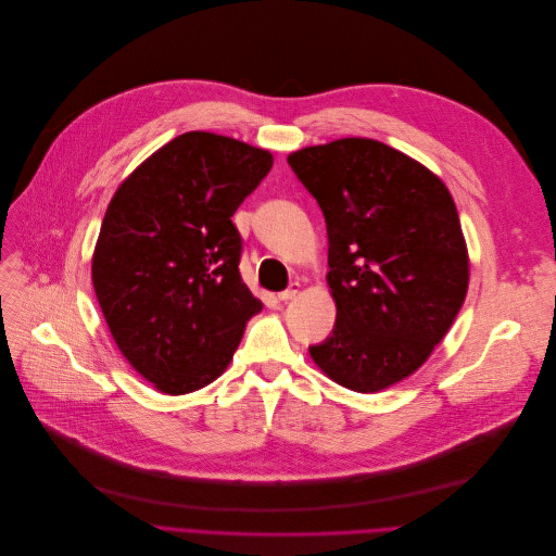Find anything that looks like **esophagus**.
I'll return each mask as SVG.
<instances>
[{"label": "esophagus", "mask_w": 556, "mask_h": 556, "mask_svg": "<svg viewBox=\"0 0 556 556\" xmlns=\"http://www.w3.org/2000/svg\"><path fill=\"white\" fill-rule=\"evenodd\" d=\"M299 292H301V285H299V282H292V285H289V287L285 289V292L278 294V299H280V301H292Z\"/></svg>", "instance_id": "esophagus-1"}]
</instances>
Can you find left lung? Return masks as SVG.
<instances>
[{"instance_id": "1", "label": "left lung", "mask_w": 556, "mask_h": 556, "mask_svg": "<svg viewBox=\"0 0 556 556\" xmlns=\"http://www.w3.org/2000/svg\"><path fill=\"white\" fill-rule=\"evenodd\" d=\"M289 167L328 230L330 337L309 355L337 384L374 393L430 357L468 289V253L441 178L378 140L305 147Z\"/></svg>"}]
</instances>
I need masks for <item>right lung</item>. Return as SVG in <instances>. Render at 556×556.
<instances>
[{"label": "right lung", "mask_w": 556, "mask_h": 556, "mask_svg": "<svg viewBox=\"0 0 556 556\" xmlns=\"http://www.w3.org/2000/svg\"><path fill=\"white\" fill-rule=\"evenodd\" d=\"M271 165L269 151L192 130L147 157L105 210L97 301L122 355L169 395L219 378L262 309L230 217Z\"/></svg>", "instance_id": "1"}]
</instances>
